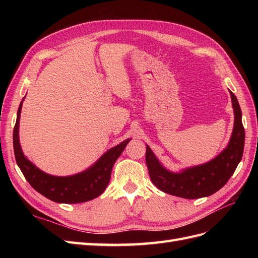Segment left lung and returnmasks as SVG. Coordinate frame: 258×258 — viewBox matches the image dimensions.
Instances as JSON below:
<instances>
[{"instance_id":"8db88e82","label":"left lung","mask_w":258,"mask_h":258,"mask_svg":"<svg viewBox=\"0 0 258 258\" xmlns=\"http://www.w3.org/2000/svg\"><path fill=\"white\" fill-rule=\"evenodd\" d=\"M230 97L235 113L232 135L227 147L214 159L174 173L163 167L151 147L146 145L145 160L148 173L157 188L176 197L198 199L211 196L228 182L242 159L245 138L239 102L231 91Z\"/></svg>"}]
</instances>
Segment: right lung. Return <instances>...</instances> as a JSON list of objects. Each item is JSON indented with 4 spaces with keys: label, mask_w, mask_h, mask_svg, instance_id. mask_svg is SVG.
Returning a JSON list of instances; mask_svg holds the SVG:
<instances>
[{
    "label": "right lung",
    "mask_w": 258,
    "mask_h": 258,
    "mask_svg": "<svg viewBox=\"0 0 258 258\" xmlns=\"http://www.w3.org/2000/svg\"><path fill=\"white\" fill-rule=\"evenodd\" d=\"M22 101L17 112L16 124L14 127L13 143L17 165L29 184L44 197L59 204H81L100 196L110 182L115 161L121 155L130 139L124 140L120 144L108 150L95 165L81 173L70 176L47 174L35 167L22 153L19 143V119Z\"/></svg>",
    "instance_id": "obj_1"
}]
</instances>
